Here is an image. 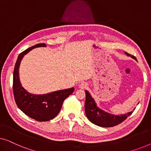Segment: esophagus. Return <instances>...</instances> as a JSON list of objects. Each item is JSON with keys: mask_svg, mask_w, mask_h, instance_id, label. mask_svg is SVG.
<instances>
[{"mask_svg": "<svg viewBox=\"0 0 151 151\" xmlns=\"http://www.w3.org/2000/svg\"><path fill=\"white\" fill-rule=\"evenodd\" d=\"M86 86H87V84L86 83V82H81L80 84L79 85V87L80 88H82V89H84V88H86Z\"/></svg>", "mask_w": 151, "mask_h": 151, "instance_id": "obj_1", "label": "esophagus"}]
</instances>
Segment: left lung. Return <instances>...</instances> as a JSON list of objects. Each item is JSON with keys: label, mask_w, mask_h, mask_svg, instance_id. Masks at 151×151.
I'll return each mask as SVG.
<instances>
[{"label": "left lung", "mask_w": 151, "mask_h": 151, "mask_svg": "<svg viewBox=\"0 0 151 151\" xmlns=\"http://www.w3.org/2000/svg\"><path fill=\"white\" fill-rule=\"evenodd\" d=\"M128 56H131L132 58L137 60L136 58L134 55H132L129 53L125 52ZM86 93V101L84 109L86 117L91 122L99 127H115L119 124L122 122L127 118L129 115L133 113H127V114L121 115H115L111 113H109L106 111L102 110L99 107L97 106L96 103L94 99L92 98L88 91H85Z\"/></svg>", "instance_id": "left-lung-1"}]
</instances>
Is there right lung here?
Returning <instances> with one entry per match:
<instances>
[{
	"mask_svg": "<svg viewBox=\"0 0 151 151\" xmlns=\"http://www.w3.org/2000/svg\"><path fill=\"white\" fill-rule=\"evenodd\" d=\"M47 47L45 43L37 44L22 51L18 55L13 74V91L18 108L31 118L39 122L49 121L58 114L64 100L73 93L74 88L60 90L43 95L28 93L22 87L19 79V66L22 58L29 51L36 47Z\"/></svg>",
	"mask_w": 151,
	"mask_h": 151,
	"instance_id": "obj_1",
	"label": "right lung"
}]
</instances>
